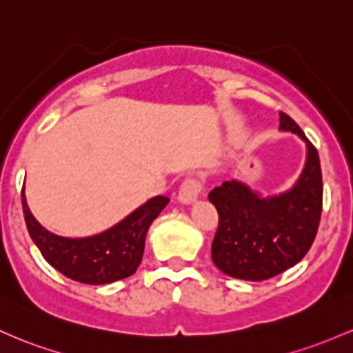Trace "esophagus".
I'll return each instance as SVG.
<instances>
[{"label": "esophagus", "mask_w": 353, "mask_h": 353, "mask_svg": "<svg viewBox=\"0 0 353 353\" xmlns=\"http://www.w3.org/2000/svg\"><path fill=\"white\" fill-rule=\"evenodd\" d=\"M203 192V181L198 176H188L183 183L180 185V192H178V200L183 203H192L195 201L200 193Z\"/></svg>", "instance_id": "obj_1"}]
</instances>
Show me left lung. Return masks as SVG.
<instances>
[{
  "mask_svg": "<svg viewBox=\"0 0 353 353\" xmlns=\"http://www.w3.org/2000/svg\"><path fill=\"white\" fill-rule=\"evenodd\" d=\"M280 130L296 133L307 143V163L294 188L260 198L232 180L208 193L219 212L212 260L233 279L260 282L292 268L310 250L319 230L323 200L319 153L283 112Z\"/></svg>",
  "mask_w": 353,
  "mask_h": 353,
  "instance_id": "8db88e82",
  "label": "left lung"
}]
</instances>
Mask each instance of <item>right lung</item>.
I'll list each match as a JSON object with an SVG mask.
<instances>
[{"label": "right lung", "instance_id": "obj_1", "mask_svg": "<svg viewBox=\"0 0 353 353\" xmlns=\"http://www.w3.org/2000/svg\"><path fill=\"white\" fill-rule=\"evenodd\" d=\"M168 201V196H155L100 235L65 239L34 220L21 192L28 232L46 262L68 279L88 285L112 283L137 272L143 259L146 232Z\"/></svg>", "mask_w": 353, "mask_h": 353}]
</instances>
